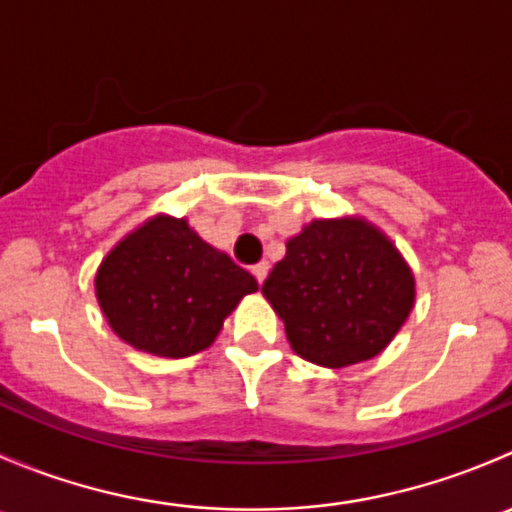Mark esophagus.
Masks as SVG:
<instances>
[{
    "mask_svg": "<svg viewBox=\"0 0 512 512\" xmlns=\"http://www.w3.org/2000/svg\"><path fill=\"white\" fill-rule=\"evenodd\" d=\"M267 272H270V265H267V262H257L255 267H252V277H255L257 282H265V277H267Z\"/></svg>",
    "mask_w": 512,
    "mask_h": 512,
    "instance_id": "1",
    "label": "esophagus"
}]
</instances>
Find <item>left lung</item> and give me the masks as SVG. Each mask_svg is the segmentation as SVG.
<instances>
[{
  "mask_svg": "<svg viewBox=\"0 0 512 512\" xmlns=\"http://www.w3.org/2000/svg\"><path fill=\"white\" fill-rule=\"evenodd\" d=\"M262 294L285 322L294 352L342 369L396 337L414 307V275L364 220H314L287 242Z\"/></svg>",
  "mask_w": 512,
  "mask_h": 512,
  "instance_id": "8db88e82",
  "label": "left lung"
}]
</instances>
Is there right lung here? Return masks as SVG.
I'll return each mask as SVG.
<instances>
[{
	"instance_id": "right-lung-1",
	"label": "right lung",
	"mask_w": 512,
	"mask_h": 512,
	"mask_svg": "<svg viewBox=\"0 0 512 512\" xmlns=\"http://www.w3.org/2000/svg\"><path fill=\"white\" fill-rule=\"evenodd\" d=\"M250 272L185 220L153 218L101 262L96 297L113 332L141 352L183 359L210 347L227 314L255 292Z\"/></svg>"
}]
</instances>
